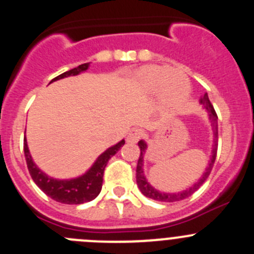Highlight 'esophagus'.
I'll return each mask as SVG.
<instances>
[{
  "instance_id": "34e87169",
  "label": "esophagus",
  "mask_w": 254,
  "mask_h": 254,
  "mask_svg": "<svg viewBox=\"0 0 254 254\" xmlns=\"http://www.w3.org/2000/svg\"><path fill=\"white\" fill-rule=\"evenodd\" d=\"M142 137V131L140 129H132L130 130L127 134V142H137Z\"/></svg>"
}]
</instances>
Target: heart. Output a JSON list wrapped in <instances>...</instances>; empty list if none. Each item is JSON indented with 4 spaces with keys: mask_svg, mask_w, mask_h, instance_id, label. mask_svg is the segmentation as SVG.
Returning a JSON list of instances; mask_svg holds the SVG:
<instances>
[{
    "mask_svg": "<svg viewBox=\"0 0 254 254\" xmlns=\"http://www.w3.org/2000/svg\"><path fill=\"white\" fill-rule=\"evenodd\" d=\"M137 82L144 92L161 90V98L167 107L180 109L191 93V83L184 72L161 65H146L137 73Z\"/></svg>",
    "mask_w": 254,
    "mask_h": 254,
    "instance_id": "b5f03b06",
    "label": "heart"
}]
</instances>
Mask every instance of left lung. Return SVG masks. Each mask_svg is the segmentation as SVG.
I'll return each instance as SVG.
<instances>
[{
	"label": "left lung",
	"instance_id": "1",
	"mask_svg": "<svg viewBox=\"0 0 254 254\" xmlns=\"http://www.w3.org/2000/svg\"><path fill=\"white\" fill-rule=\"evenodd\" d=\"M200 103L203 105L206 110L208 113V118H210V122L211 125H212V130H213V145H212V155H211V159L210 162H208V166L206 167L205 172L203 175L201 176V179L198 180L196 184H193L192 186L189 187L187 190H184L181 192H161L159 190L154 189L151 185L149 184V181L146 180L144 175V155L145 151L147 149V145L144 140H140L137 142L140 147V156L139 160H137V166H136V184L137 187L140 189L141 193L146 197L152 198L155 201H160V202H175V201H181L184 198H187L189 196L192 195L195 191H197L200 189L201 185L207 180V177L210 176L211 174V170H212L213 164H215V160H216V155H217V139H218V125H217V114H216L215 109H213V105L211 104L210 99H208V95L207 93H205L203 97H201Z\"/></svg>",
	"mask_w": 254,
	"mask_h": 254
}]
</instances>
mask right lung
Returning <instances> with one entry per match:
<instances>
[{
    "instance_id": "1",
    "label": "right lung",
    "mask_w": 254,
    "mask_h": 254,
    "mask_svg": "<svg viewBox=\"0 0 254 254\" xmlns=\"http://www.w3.org/2000/svg\"><path fill=\"white\" fill-rule=\"evenodd\" d=\"M88 68H89V63L80 64L77 68H73V69L56 77L54 79H52V82L62 79V78L70 77V75H77L79 73L85 72ZM124 144L125 140H122L118 144H115L114 146L107 149L102 155L98 156V159L95 160L92 167L84 175L69 180L53 179V177L44 174L42 170H39L33 162V160H32L31 154H29L26 137H24L23 149L29 174H31L32 179L36 182L37 186L47 196L53 198L57 202L67 203V205H80V203L89 202V201L94 200L99 195L103 186V176H104L105 166H107L108 161L112 159V156H114Z\"/></svg>"
}]
</instances>
